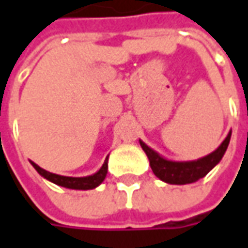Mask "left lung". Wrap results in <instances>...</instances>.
I'll return each instance as SVG.
<instances>
[{
    "label": "left lung",
    "mask_w": 248,
    "mask_h": 248,
    "mask_svg": "<svg viewBox=\"0 0 248 248\" xmlns=\"http://www.w3.org/2000/svg\"><path fill=\"white\" fill-rule=\"evenodd\" d=\"M231 134L232 132L228 133L225 140L221 142V145L217 150L196 160H183V162L170 160L159 155L156 151L148 147L144 141L140 140V145L150 159V165L154 174L156 175L159 180H162L163 183L173 184V185H185V184L196 183L198 180H201L207 174L211 169L217 166L229 145Z\"/></svg>",
    "instance_id": "1"
}]
</instances>
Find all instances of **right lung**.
Wrapping results in <instances>:
<instances>
[{"instance_id":"obj_1","label":"right lung","mask_w":248,"mask_h":248,"mask_svg":"<svg viewBox=\"0 0 248 248\" xmlns=\"http://www.w3.org/2000/svg\"><path fill=\"white\" fill-rule=\"evenodd\" d=\"M30 163L39 174L42 175L44 178H46L47 181L56 184L59 186H64V188H68V189H79V191L94 189L96 186H98L100 184L104 181L108 171V156L106 158L103 166L100 167L98 171H96L94 174L92 175H86V177H65V175L55 174V173L46 171L45 169L39 167L37 163H34L31 160Z\"/></svg>"}]
</instances>
